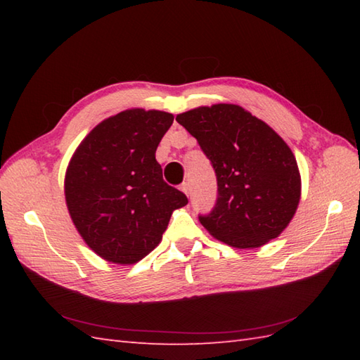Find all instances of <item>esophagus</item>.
<instances>
[{"instance_id":"34e87169","label":"esophagus","mask_w":360,"mask_h":360,"mask_svg":"<svg viewBox=\"0 0 360 360\" xmlns=\"http://www.w3.org/2000/svg\"><path fill=\"white\" fill-rule=\"evenodd\" d=\"M181 190H182V192H184V193H186L187 196L190 195V186L187 184V182H184V184H182V186H181Z\"/></svg>"}]
</instances>
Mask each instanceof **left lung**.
<instances>
[{
  "label": "left lung",
  "mask_w": 360,
  "mask_h": 360,
  "mask_svg": "<svg viewBox=\"0 0 360 360\" xmlns=\"http://www.w3.org/2000/svg\"><path fill=\"white\" fill-rule=\"evenodd\" d=\"M200 143L218 181L213 210L201 224L236 249H255L285 231L300 202L294 153L274 129L233 103L200 106L176 116Z\"/></svg>",
  "instance_id": "1"
}]
</instances>
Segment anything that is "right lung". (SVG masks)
<instances>
[{
	"mask_svg": "<svg viewBox=\"0 0 360 360\" xmlns=\"http://www.w3.org/2000/svg\"><path fill=\"white\" fill-rule=\"evenodd\" d=\"M173 114L125 110L102 120L68 164L65 200L91 250L116 264H134L162 240L172 213L187 196L165 184L156 148Z\"/></svg>",
	"mask_w": 360,
	"mask_h": 360,
	"instance_id": "add662e5",
	"label": "right lung"
}]
</instances>
